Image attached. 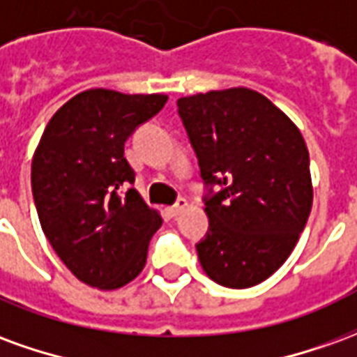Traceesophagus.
<instances>
[{"label":"esophagus","instance_id":"1","mask_svg":"<svg viewBox=\"0 0 357 357\" xmlns=\"http://www.w3.org/2000/svg\"><path fill=\"white\" fill-rule=\"evenodd\" d=\"M185 208H187L185 199H178V202H176L174 206H170V208H168V214H170L172 218H176V216H179V214H181V212H183Z\"/></svg>","mask_w":357,"mask_h":357}]
</instances>
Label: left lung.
Here are the masks:
<instances>
[{"instance_id":"8db88e82","label":"left lung","mask_w":357,"mask_h":357,"mask_svg":"<svg viewBox=\"0 0 357 357\" xmlns=\"http://www.w3.org/2000/svg\"><path fill=\"white\" fill-rule=\"evenodd\" d=\"M204 183V273L248 289L281 268L306 227L314 201L310 155L300 130L268 97L248 88L178 99ZM220 185L218 194L211 185Z\"/></svg>"}]
</instances>
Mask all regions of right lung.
Here are the masks:
<instances>
[{"label":"right lung","instance_id":"1","mask_svg":"<svg viewBox=\"0 0 357 357\" xmlns=\"http://www.w3.org/2000/svg\"><path fill=\"white\" fill-rule=\"evenodd\" d=\"M168 95L88 89L53 114L32 158V193L45 237L82 283L124 287L147 262L149 241L162 218L135 189L124 156L133 130Z\"/></svg>","mask_w":357,"mask_h":357}]
</instances>
